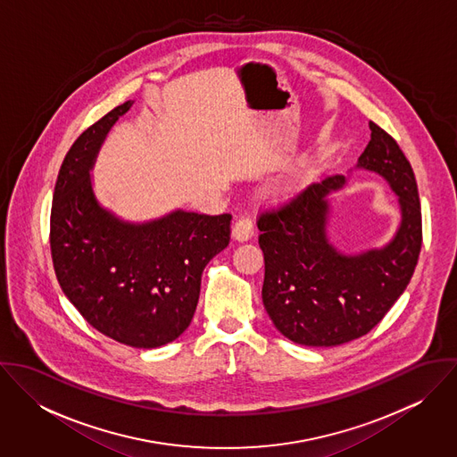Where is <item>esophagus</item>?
<instances>
[{
	"instance_id": "34e87169",
	"label": "esophagus",
	"mask_w": 457,
	"mask_h": 457,
	"mask_svg": "<svg viewBox=\"0 0 457 457\" xmlns=\"http://www.w3.org/2000/svg\"><path fill=\"white\" fill-rule=\"evenodd\" d=\"M255 234V228H253V221L248 220V218H241L239 221H236V225L232 227V239L237 241V243H245V241H250Z\"/></svg>"
}]
</instances>
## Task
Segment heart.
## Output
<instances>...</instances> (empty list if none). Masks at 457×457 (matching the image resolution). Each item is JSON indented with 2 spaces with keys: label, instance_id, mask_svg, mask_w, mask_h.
<instances>
[{
  "label": "heart",
  "instance_id": "1",
  "mask_svg": "<svg viewBox=\"0 0 457 457\" xmlns=\"http://www.w3.org/2000/svg\"><path fill=\"white\" fill-rule=\"evenodd\" d=\"M304 179H306L304 170L295 172V174H292L287 181H283V183H281V188H279V190H281L283 194H292V192L299 190V187L304 183Z\"/></svg>",
  "mask_w": 457,
  "mask_h": 457
}]
</instances>
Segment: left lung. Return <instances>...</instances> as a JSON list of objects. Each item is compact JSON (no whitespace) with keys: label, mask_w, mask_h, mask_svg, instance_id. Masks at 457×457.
Instances as JSON below:
<instances>
[{"label":"left lung","mask_w":457,"mask_h":457,"mask_svg":"<svg viewBox=\"0 0 457 457\" xmlns=\"http://www.w3.org/2000/svg\"><path fill=\"white\" fill-rule=\"evenodd\" d=\"M370 130L355 169L378 174L397 195L399 227L386 246L350 255L330 243L328 196L346 185L345 176L312 185L259 220L263 308L294 343L336 346L368 334L404 292L419 261L422 220L411 165L387 131L375 123Z\"/></svg>","instance_id":"left-lung-1"}]
</instances>
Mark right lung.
<instances>
[{"label": "right lung", "mask_w": 457, "mask_h": 457, "mask_svg": "<svg viewBox=\"0 0 457 457\" xmlns=\"http://www.w3.org/2000/svg\"><path fill=\"white\" fill-rule=\"evenodd\" d=\"M129 100L66 153L51 211L53 263L68 301L102 334L133 348L179 337L194 319L202 270L230 241V214L176 209L135 223L104 207L91 170Z\"/></svg>", "instance_id": "right-lung-1"}]
</instances>
